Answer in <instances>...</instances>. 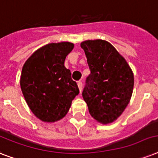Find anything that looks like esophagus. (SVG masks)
<instances>
[{
  "label": "esophagus",
  "mask_w": 158,
  "mask_h": 158,
  "mask_svg": "<svg viewBox=\"0 0 158 158\" xmlns=\"http://www.w3.org/2000/svg\"><path fill=\"white\" fill-rule=\"evenodd\" d=\"M78 87H79V92L81 93L82 92V89H83V84H82V82L79 81L78 82Z\"/></svg>",
  "instance_id": "1"
}]
</instances>
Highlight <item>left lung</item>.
Returning a JSON list of instances; mask_svg holds the SVG:
<instances>
[{
  "instance_id": "left-lung-1",
  "label": "left lung",
  "mask_w": 158,
  "mask_h": 158,
  "mask_svg": "<svg viewBox=\"0 0 158 158\" xmlns=\"http://www.w3.org/2000/svg\"><path fill=\"white\" fill-rule=\"evenodd\" d=\"M80 47L91 71L82 94L84 100L94 120L102 125L110 124L130 101L135 83L132 69L107 41L86 40Z\"/></svg>"
}]
</instances>
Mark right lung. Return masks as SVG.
<instances>
[{
	"label": "right lung",
	"instance_id": "right-lung-1",
	"mask_svg": "<svg viewBox=\"0 0 158 158\" xmlns=\"http://www.w3.org/2000/svg\"><path fill=\"white\" fill-rule=\"evenodd\" d=\"M74 43H49L35 51L22 68L20 88L32 112L43 122L64 117L79 94L70 70L64 66Z\"/></svg>",
	"mask_w": 158,
	"mask_h": 158
}]
</instances>
